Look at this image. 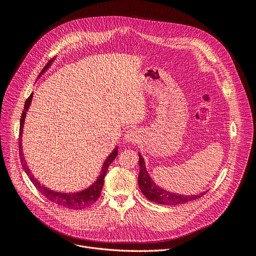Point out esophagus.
I'll use <instances>...</instances> for the list:
<instances>
[{
	"label": "esophagus",
	"instance_id": "esophagus-1",
	"mask_svg": "<svg viewBox=\"0 0 256 256\" xmlns=\"http://www.w3.org/2000/svg\"><path fill=\"white\" fill-rule=\"evenodd\" d=\"M138 140V132L135 130H128L124 135V141L126 143H134Z\"/></svg>",
	"mask_w": 256,
	"mask_h": 256
}]
</instances>
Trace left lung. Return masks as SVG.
Masks as SVG:
<instances>
[{
  "label": "left lung",
  "instance_id": "1",
  "mask_svg": "<svg viewBox=\"0 0 256 256\" xmlns=\"http://www.w3.org/2000/svg\"><path fill=\"white\" fill-rule=\"evenodd\" d=\"M139 166H140V172L138 176V184L142 194L150 201H154L158 204H166V206H178V204H184L189 202V201L198 199L202 195H204L206 192L200 193L199 195H180L171 193L167 190H164L163 188H160L156 186L154 180L150 178L148 172H147L145 168V162L144 158H142L141 154L139 152Z\"/></svg>",
  "mask_w": 256,
  "mask_h": 256
}]
</instances>
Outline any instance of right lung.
Returning a JSON list of instances; mask_svg holds the SVG:
<instances>
[{"instance_id":"add662e5","label":"right lung","mask_w":256,"mask_h":256,"mask_svg":"<svg viewBox=\"0 0 256 256\" xmlns=\"http://www.w3.org/2000/svg\"><path fill=\"white\" fill-rule=\"evenodd\" d=\"M54 60H55V58H52V60H50L46 63V65L44 66V68L42 70V72L39 74L38 78L42 76V74H44L50 68V66L52 65ZM32 98H33V93L31 94V96L28 98V100H26V102H24V112L22 114V117H20V138H18V141H20V162H22V168H24V172L26 173V176H29L31 182L34 184V186H36V189L40 193H42L44 196H46L50 201H52V202L59 204V206H64V208H72V210H83V208H86L90 206L91 204L96 202V201L100 196V192H102V186H104V176L106 174L108 167L111 165V163L117 156L118 147L116 146L114 150L109 154V156L106 158L98 180L94 182L90 186H88L87 189L78 191V192H74V193H64V192L61 193V192H57V191L48 189V186H44V184H42L37 180V178H34V176L31 173V170L29 169L28 166H26V163L24 158V154H22V128H24L26 114V111L29 110V106H30L31 102H32Z\"/></svg>"}]
</instances>
